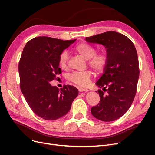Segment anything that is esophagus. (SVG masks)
Instances as JSON below:
<instances>
[{"label": "esophagus", "mask_w": 155, "mask_h": 155, "mask_svg": "<svg viewBox=\"0 0 155 155\" xmlns=\"http://www.w3.org/2000/svg\"><path fill=\"white\" fill-rule=\"evenodd\" d=\"M88 90L87 88H79V92H87Z\"/></svg>", "instance_id": "esophagus-1"}]
</instances>
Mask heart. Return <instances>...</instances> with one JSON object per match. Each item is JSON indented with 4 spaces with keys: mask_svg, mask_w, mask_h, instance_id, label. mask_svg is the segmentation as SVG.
I'll return each mask as SVG.
<instances>
[{
    "mask_svg": "<svg viewBox=\"0 0 155 155\" xmlns=\"http://www.w3.org/2000/svg\"><path fill=\"white\" fill-rule=\"evenodd\" d=\"M74 50L81 55L83 58L88 60V65L94 71L100 74L107 66L109 58L104 52L96 53L94 46L86 43L78 44L74 48ZM68 61V54L66 50L63 51L59 55L58 63L62 69H66ZM92 73L90 70L84 72H74L68 76V79L80 87H87L91 82Z\"/></svg>",
    "mask_w": 155,
    "mask_h": 155,
    "instance_id": "1",
    "label": "heart"
}]
</instances>
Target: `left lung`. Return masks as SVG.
Listing matches in <instances>:
<instances>
[{"label": "left lung", "instance_id": "1", "mask_svg": "<svg viewBox=\"0 0 155 155\" xmlns=\"http://www.w3.org/2000/svg\"><path fill=\"white\" fill-rule=\"evenodd\" d=\"M91 43L104 45L109 58L107 66L96 85L100 104L91 108L96 118L112 121L122 116L131 106L137 93L139 63L133 42L120 33L110 31L86 37Z\"/></svg>", "mask_w": 155, "mask_h": 155}]
</instances>
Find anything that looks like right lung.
<instances>
[{"instance_id": "add662e5", "label": "right lung", "mask_w": 155, "mask_h": 155, "mask_svg": "<svg viewBox=\"0 0 155 155\" xmlns=\"http://www.w3.org/2000/svg\"><path fill=\"white\" fill-rule=\"evenodd\" d=\"M76 40L37 37L23 49L18 63L21 90L32 111L41 118H61L68 113L78 95L74 86L64 85L59 89L50 84L61 73L59 55Z\"/></svg>"}]
</instances>
